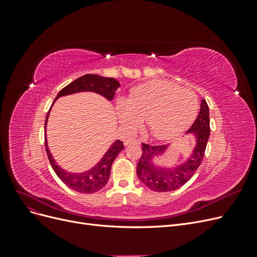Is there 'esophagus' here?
<instances>
[{
  "instance_id": "34e87169",
  "label": "esophagus",
  "mask_w": 257,
  "mask_h": 257,
  "mask_svg": "<svg viewBox=\"0 0 257 257\" xmlns=\"http://www.w3.org/2000/svg\"><path fill=\"white\" fill-rule=\"evenodd\" d=\"M124 145H125V146H131V145H141V142H139L138 139H126V141L124 142Z\"/></svg>"
}]
</instances>
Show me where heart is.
Listing matches in <instances>:
<instances>
[{
	"label": "heart",
	"instance_id": "1",
	"mask_svg": "<svg viewBox=\"0 0 257 257\" xmlns=\"http://www.w3.org/2000/svg\"><path fill=\"white\" fill-rule=\"evenodd\" d=\"M198 109L194 92L167 81L137 85L126 99H119L115 112L123 130L132 133L146 119L147 127L157 139L181 134L195 119Z\"/></svg>",
	"mask_w": 257,
	"mask_h": 257
}]
</instances>
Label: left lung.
Segmentation results:
<instances>
[{"instance_id": "left-lung-1", "label": "left lung", "mask_w": 257, "mask_h": 257, "mask_svg": "<svg viewBox=\"0 0 257 257\" xmlns=\"http://www.w3.org/2000/svg\"><path fill=\"white\" fill-rule=\"evenodd\" d=\"M186 134L194 136L195 145L189 158L175 167L160 166L154 163L155 158L164 155L169 145L150 146L143 144V154L137 164V176L147 188L154 192L175 191L188 182L198 169L203 162L210 136L209 107L204 98L201 99L197 118Z\"/></svg>"}]
</instances>
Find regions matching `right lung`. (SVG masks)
<instances>
[{
  "mask_svg": "<svg viewBox=\"0 0 257 257\" xmlns=\"http://www.w3.org/2000/svg\"><path fill=\"white\" fill-rule=\"evenodd\" d=\"M119 87H120L119 81L115 80L114 78H108V77L87 74L79 77V78H77L76 80H74L73 82L67 84L66 87L62 89L58 93L54 102H56V100L61 96L71 95V94H74V93H79V92L97 93V94L104 96L108 100H111L115 94V91L118 90ZM50 110L51 108L47 113V116H46L45 132H46V127H47V122H48V116H49ZM45 147H46V152H47L50 164L54 170V173H56L57 176L61 179V181L64 182L69 189H72L76 192L83 193V194L95 193L104 188L106 183L108 182V179H109L111 165L113 161L115 160L116 155L124 149L123 142L118 139V141H115L110 146L109 149L107 150V152L104 154V157L100 159V161L97 162V164H95V166H93L89 170H85L83 173H71L60 167L57 164L56 160L53 159L52 154L49 151L48 142H47V138H46V135H45Z\"/></svg>",
  "mask_w": 257,
  "mask_h": 257,
  "instance_id": "add662e5",
  "label": "right lung"
}]
</instances>
